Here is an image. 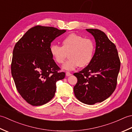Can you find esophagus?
Returning a JSON list of instances; mask_svg holds the SVG:
<instances>
[{
  "mask_svg": "<svg viewBox=\"0 0 132 132\" xmlns=\"http://www.w3.org/2000/svg\"><path fill=\"white\" fill-rule=\"evenodd\" d=\"M66 76L69 77V76H70V75H71V74L70 72L67 71V72H66Z\"/></svg>",
  "mask_w": 132,
  "mask_h": 132,
  "instance_id": "esophagus-1",
  "label": "esophagus"
}]
</instances>
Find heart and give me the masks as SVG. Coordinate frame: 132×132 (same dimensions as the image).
<instances>
[{
  "label": "heart",
  "mask_w": 132,
  "mask_h": 132,
  "mask_svg": "<svg viewBox=\"0 0 132 132\" xmlns=\"http://www.w3.org/2000/svg\"><path fill=\"white\" fill-rule=\"evenodd\" d=\"M95 44L92 40L75 33L68 35L62 41V46L53 45L50 53L55 62L63 63L69 54V59L62 66L67 70H72L80 66L84 68L89 64L93 58Z\"/></svg>",
  "instance_id": "obj_1"
}]
</instances>
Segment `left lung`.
Here are the masks:
<instances>
[{
  "label": "left lung",
  "instance_id": "obj_1",
  "mask_svg": "<svg viewBox=\"0 0 132 132\" xmlns=\"http://www.w3.org/2000/svg\"><path fill=\"white\" fill-rule=\"evenodd\" d=\"M86 30L94 36L96 49L89 64L74 74L78 79L74 92L80 102L92 105L103 102L116 89L120 61L116 45L104 33L96 29Z\"/></svg>",
  "mask_w": 132,
  "mask_h": 132
}]
</instances>
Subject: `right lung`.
<instances>
[{"instance_id": "add662e5", "label": "right lung", "mask_w": 132, "mask_h": 132, "mask_svg": "<svg viewBox=\"0 0 132 132\" xmlns=\"http://www.w3.org/2000/svg\"><path fill=\"white\" fill-rule=\"evenodd\" d=\"M66 30L37 26L29 29L13 50L11 74L21 97L33 106L54 96L56 82L65 77L50 53L51 43Z\"/></svg>"}]
</instances>
